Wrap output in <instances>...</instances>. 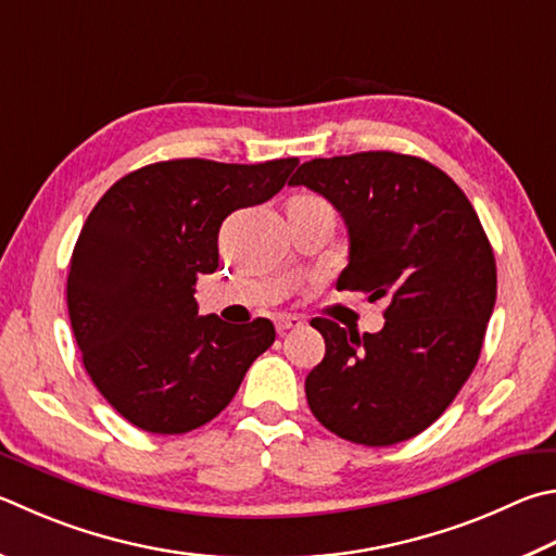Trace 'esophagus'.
<instances>
[{
    "label": "esophagus",
    "mask_w": 556,
    "mask_h": 556,
    "mask_svg": "<svg viewBox=\"0 0 556 556\" xmlns=\"http://www.w3.org/2000/svg\"><path fill=\"white\" fill-rule=\"evenodd\" d=\"M275 326H277V332H279V336H285L287 330L304 326V320H301L299 316H291V313H279V316L275 318Z\"/></svg>",
    "instance_id": "1"
}]
</instances>
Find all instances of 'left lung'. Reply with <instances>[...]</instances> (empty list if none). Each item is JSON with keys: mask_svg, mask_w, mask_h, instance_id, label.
Returning a JSON list of instances; mask_svg holds the SVG:
<instances>
[{"mask_svg": "<svg viewBox=\"0 0 556 556\" xmlns=\"http://www.w3.org/2000/svg\"><path fill=\"white\" fill-rule=\"evenodd\" d=\"M289 185L318 191L345 220L338 289L387 301L379 332L311 320L326 340L306 377L313 416L367 447L418 435L477 367L496 304V260L477 211L440 167L389 150L308 160Z\"/></svg>", "mask_w": 556, "mask_h": 556, "instance_id": "8db88e82", "label": "left lung"}]
</instances>
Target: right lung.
<instances>
[{
    "label": "right lung",
    "mask_w": 556,
    "mask_h": 556,
    "mask_svg": "<svg viewBox=\"0 0 556 556\" xmlns=\"http://www.w3.org/2000/svg\"><path fill=\"white\" fill-rule=\"evenodd\" d=\"M296 157L226 165L185 157L121 177L97 201L67 275V311L87 375L128 422L181 435L224 410L275 326L199 316V275L218 267L220 224L265 204Z\"/></svg>",
    "instance_id": "right-lung-1"
}]
</instances>
